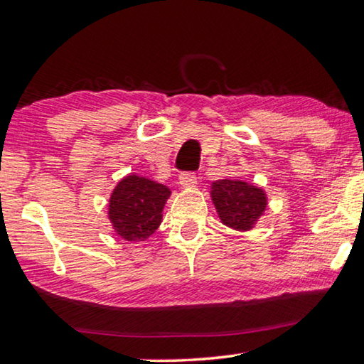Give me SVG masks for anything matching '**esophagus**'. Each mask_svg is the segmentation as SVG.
I'll list each match as a JSON object with an SVG mask.
<instances>
[{
  "label": "esophagus",
  "mask_w": 364,
  "mask_h": 364,
  "mask_svg": "<svg viewBox=\"0 0 364 364\" xmlns=\"http://www.w3.org/2000/svg\"><path fill=\"white\" fill-rule=\"evenodd\" d=\"M197 183V175L194 171H183L180 175V184L183 188H193Z\"/></svg>",
  "instance_id": "obj_1"
}]
</instances>
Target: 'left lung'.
I'll return each mask as SVG.
<instances>
[{
  "instance_id": "1",
  "label": "left lung",
  "mask_w": 364,
  "mask_h": 364,
  "mask_svg": "<svg viewBox=\"0 0 364 364\" xmlns=\"http://www.w3.org/2000/svg\"><path fill=\"white\" fill-rule=\"evenodd\" d=\"M212 197L221 221L234 230H250L267 207L263 191L244 181H215Z\"/></svg>"
}]
</instances>
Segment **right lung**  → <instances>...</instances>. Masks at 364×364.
I'll return each mask as SVG.
<instances>
[{
  "label": "right lung",
  "mask_w": 364,
  "mask_h": 364,
  "mask_svg": "<svg viewBox=\"0 0 364 364\" xmlns=\"http://www.w3.org/2000/svg\"><path fill=\"white\" fill-rule=\"evenodd\" d=\"M170 189L136 175L127 176L110 197L109 218L127 241H144L162 221V208Z\"/></svg>",
  "instance_id": "right-lung-1"
}]
</instances>
